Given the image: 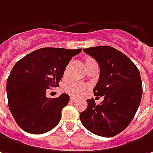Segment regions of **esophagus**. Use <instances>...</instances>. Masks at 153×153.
Returning <instances> with one entry per match:
<instances>
[{"mask_svg":"<svg viewBox=\"0 0 153 153\" xmlns=\"http://www.w3.org/2000/svg\"><path fill=\"white\" fill-rule=\"evenodd\" d=\"M69 101H70V102H74L75 101H76V99L74 97H70V99H69Z\"/></svg>","mask_w":153,"mask_h":153,"instance_id":"esophagus-1","label":"esophagus"}]
</instances>
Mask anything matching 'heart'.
<instances>
[{"label": "heart", "instance_id": "heart-1", "mask_svg": "<svg viewBox=\"0 0 153 153\" xmlns=\"http://www.w3.org/2000/svg\"><path fill=\"white\" fill-rule=\"evenodd\" d=\"M96 62V61L92 59V58H86L85 60V68H87L89 66H91L92 63ZM66 74V71H65ZM88 89V86L86 85H84L81 83H72L70 85H67L64 88V91H66L68 94H69L70 96L73 97H79L81 96L83 93L85 92Z\"/></svg>", "mask_w": 153, "mask_h": 153}]
</instances>
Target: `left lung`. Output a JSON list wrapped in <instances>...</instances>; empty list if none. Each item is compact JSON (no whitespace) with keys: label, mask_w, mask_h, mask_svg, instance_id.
<instances>
[{"label":"left lung","mask_w":153,"mask_h":153,"mask_svg":"<svg viewBox=\"0 0 153 153\" xmlns=\"http://www.w3.org/2000/svg\"><path fill=\"white\" fill-rule=\"evenodd\" d=\"M84 51L99 64L100 77L93 92L104 100L99 105L93 98L87 100L80 121L93 134L113 137L127 128L139 108L142 96L140 72L127 56L111 46L90 47Z\"/></svg>","instance_id":"1"}]
</instances>
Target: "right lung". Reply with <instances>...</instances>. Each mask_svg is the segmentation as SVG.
<instances>
[{
  "label": "right lung",
  "mask_w": 153,
  "mask_h": 153,
  "mask_svg": "<svg viewBox=\"0 0 153 153\" xmlns=\"http://www.w3.org/2000/svg\"><path fill=\"white\" fill-rule=\"evenodd\" d=\"M81 51L45 47L16 62L8 76L7 94L10 112L21 129L40 134L58 124L69 96L47 98L46 90L58 85L69 61Z\"/></svg>",
  "instance_id": "add662e5"
}]
</instances>
